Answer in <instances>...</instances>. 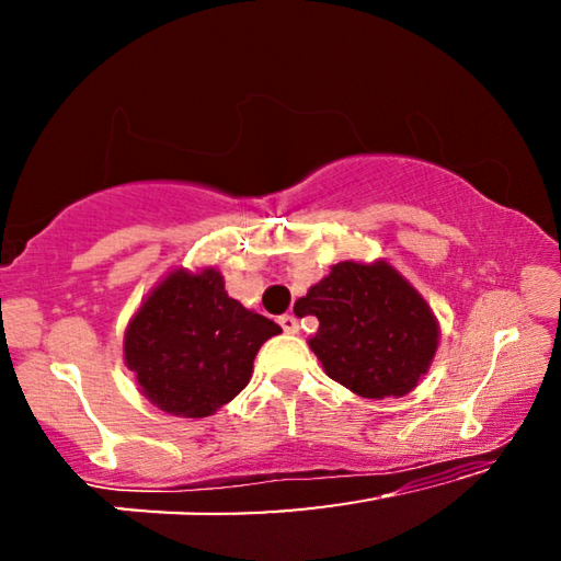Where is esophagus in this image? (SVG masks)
<instances>
[{
  "label": "esophagus",
  "mask_w": 561,
  "mask_h": 561,
  "mask_svg": "<svg viewBox=\"0 0 561 561\" xmlns=\"http://www.w3.org/2000/svg\"><path fill=\"white\" fill-rule=\"evenodd\" d=\"M278 324L283 327V332L286 334L298 332V321H296V317H290V313H283V317H278Z\"/></svg>",
  "instance_id": "esophagus-1"
}]
</instances>
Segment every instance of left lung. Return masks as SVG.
Instances as JSON below:
<instances>
[{
    "label": "left lung",
    "instance_id": "8db88e82",
    "mask_svg": "<svg viewBox=\"0 0 561 561\" xmlns=\"http://www.w3.org/2000/svg\"><path fill=\"white\" fill-rule=\"evenodd\" d=\"M319 319L309 347L329 378L363 398H401L439 350V321L388 260H342L298 298Z\"/></svg>",
    "mask_w": 561,
    "mask_h": 561
}]
</instances>
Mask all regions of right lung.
<instances>
[{"label": "right lung", "mask_w": 561, "mask_h": 561, "mask_svg": "<svg viewBox=\"0 0 561 561\" xmlns=\"http://www.w3.org/2000/svg\"><path fill=\"white\" fill-rule=\"evenodd\" d=\"M275 334V321L227 294L217 267H173L133 313L122 352L152 405L204 419L248 386L257 350Z\"/></svg>", "instance_id": "1"}]
</instances>
